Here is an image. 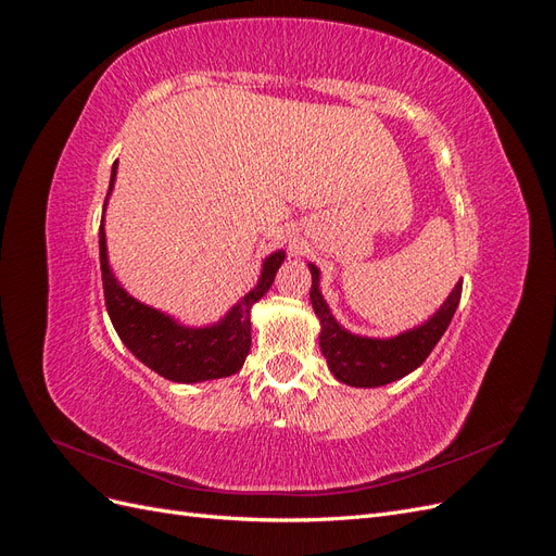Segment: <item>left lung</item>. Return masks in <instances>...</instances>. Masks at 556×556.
<instances>
[{"label":"left lung","mask_w":556,"mask_h":556,"mask_svg":"<svg viewBox=\"0 0 556 556\" xmlns=\"http://www.w3.org/2000/svg\"><path fill=\"white\" fill-rule=\"evenodd\" d=\"M309 301L312 307H315V315L321 321V354L326 357L331 374L352 388H380L416 371L430 357V352L448 329L463 293V281H458L444 305L425 324L416 326V329L404 331L394 338H366L345 331L333 319L331 309L319 291V269L309 263Z\"/></svg>","instance_id":"8db88e82"}]
</instances>
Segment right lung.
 <instances>
[{
    "label": "right lung",
    "instance_id": "obj_1",
    "mask_svg": "<svg viewBox=\"0 0 556 556\" xmlns=\"http://www.w3.org/2000/svg\"><path fill=\"white\" fill-rule=\"evenodd\" d=\"M115 176L117 162L112 164L108 197L112 192V185H115ZM98 247H101L105 307L117 336L142 364L174 382H204L213 378H227L244 366L251 350V307L273 287L277 269L283 263V255H287L283 251L269 253L263 263L258 283L218 324L204 326V329H190V326L178 324L176 319L164 315V312L142 305L119 287V281L108 265L103 220L101 232H98Z\"/></svg>",
    "mask_w": 556,
    "mask_h": 556
}]
</instances>
